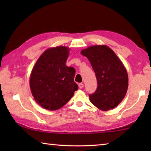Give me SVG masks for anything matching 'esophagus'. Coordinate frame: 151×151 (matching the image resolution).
Segmentation results:
<instances>
[{
  "mask_svg": "<svg viewBox=\"0 0 151 151\" xmlns=\"http://www.w3.org/2000/svg\"><path fill=\"white\" fill-rule=\"evenodd\" d=\"M78 87L80 89H82L83 87H84V84H82V83H80V84H78Z\"/></svg>",
  "mask_w": 151,
  "mask_h": 151,
  "instance_id": "obj_1",
  "label": "esophagus"
}]
</instances>
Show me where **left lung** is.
I'll use <instances>...</instances> for the list:
<instances>
[{
	"mask_svg": "<svg viewBox=\"0 0 151 151\" xmlns=\"http://www.w3.org/2000/svg\"><path fill=\"white\" fill-rule=\"evenodd\" d=\"M81 54L91 63L97 80V88L89 95L91 103L102 111L116 107L126 95L129 78L120 59L106 45H93Z\"/></svg>",
	"mask_w": 151,
	"mask_h": 151,
	"instance_id": "1",
	"label": "left lung"
}]
</instances>
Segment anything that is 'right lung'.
<instances>
[{"label": "right lung", "instance_id": "right-lung-1", "mask_svg": "<svg viewBox=\"0 0 151 151\" xmlns=\"http://www.w3.org/2000/svg\"><path fill=\"white\" fill-rule=\"evenodd\" d=\"M69 54L67 47L49 48L40 56L32 70L31 93L37 103L46 110L62 108L78 88L74 82L75 69L65 65Z\"/></svg>", "mask_w": 151, "mask_h": 151}]
</instances>
